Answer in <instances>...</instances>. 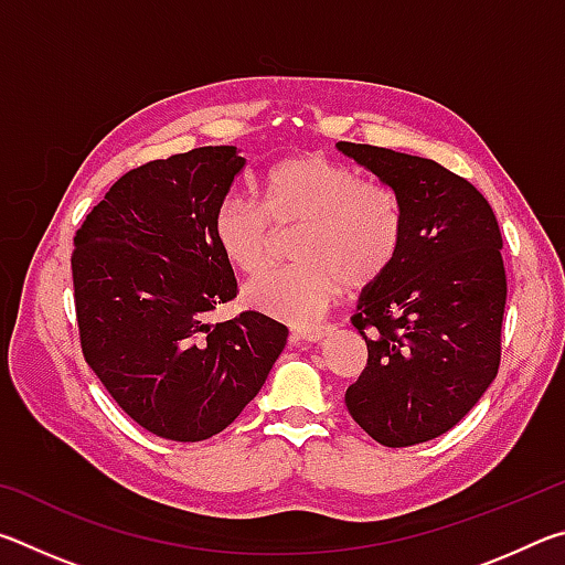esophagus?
<instances>
[{"instance_id":"1","label":"esophagus","mask_w":565,"mask_h":565,"mask_svg":"<svg viewBox=\"0 0 565 565\" xmlns=\"http://www.w3.org/2000/svg\"><path fill=\"white\" fill-rule=\"evenodd\" d=\"M331 333V327H299L294 329V337L296 339H303V341H323Z\"/></svg>"}]
</instances>
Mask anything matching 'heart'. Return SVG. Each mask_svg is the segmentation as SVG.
I'll return each mask as SVG.
<instances>
[{
	"instance_id": "b5f03b06",
	"label": "heart",
	"mask_w": 565,
	"mask_h": 565,
	"mask_svg": "<svg viewBox=\"0 0 565 565\" xmlns=\"http://www.w3.org/2000/svg\"><path fill=\"white\" fill-rule=\"evenodd\" d=\"M262 205L226 196L212 234L234 271L259 274L271 256L274 228L299 224L291 269L259 276L244 303L266 317L306 323L337 299L341 286L363 289L396 262L404 242V209L396 191L361 179L353 167L323 154H299L274 164L262 181Z\"/></svg>"
}]
</instances>
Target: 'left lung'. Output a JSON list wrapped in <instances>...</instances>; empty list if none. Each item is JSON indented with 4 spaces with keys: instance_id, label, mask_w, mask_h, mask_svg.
Wrapping results in <instances>:
<instances>
[{
    "instance_id": "obj_1",
    "label": "left lung",
    "mask_w": 565,
    "mask_h": 565,
    "mask_svg": "<svg viewBox=\"0 0 565 565\" xmlns=\"http://www.w3.org/2000/svg\"><path fill=\"white\" fill-rule=\"evenodd\" d=\"M337 149L396 191L404 242L361 291L351 323L369 363L347 391L374 441L404 448L454 428L499 374L505 309L503 238L471 181L434 159L339 141Z\"/></svg>"
}]
</instances>
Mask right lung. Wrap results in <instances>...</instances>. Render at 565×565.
Returning a JSON list of instances; mask_svg holds the SVG:
<instances>
[{"label": "right lung", "instance_id": "1", "mask_svg": "<svg viewBox=\"0 0 565 565\" xmlns=\"http://www.w3.org/2000/svg\"><path fill=\"white\" fill-rule=\"evenodd\" d=\"M244 167L236 147L149 161L127 171L74 236L84 359L141 428L169 441L224 431L289 337L259 311L209 321L236 296L212 218Z\"/></svg>", "mask_w": 565, "mask_h": 565}]
</instances>
